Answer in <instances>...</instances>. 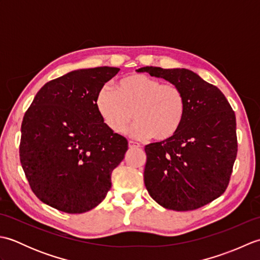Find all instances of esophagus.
<instances>
[{
  "label": "esophagus",
  "mask_w": 260,
  "mask_h": 260,
  "mask_svg": "<svg viewBox=\"0 0 260 260\" xmlns=\"http://www.w3.org/2000/svg\"><path fill=\"white\" fill-rule=\"evenodd\" d=\"M128 146H129V148H139V147H140V144H139V143H135V142L129 141Z\"/></svg>",
  "instance_id": "obj_1"
}]
</instances>
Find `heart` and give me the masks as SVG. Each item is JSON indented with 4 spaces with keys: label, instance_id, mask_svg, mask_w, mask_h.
Wrapping results in <instances>:
<instances>
[{
    "label": "heart",
    "instance_id": "heart-1",
    "mask_svg": "<svg viewBox=\"0 0 260 260\" xmlns=\"http://www.w3.org/2000/svg\"><path fill=\"white\" fill-rule=\"evenodd\" d=\"M95 106L104 124L115 134L124 133L134 116L136 123L128 131L131 137L167 141L183 121L185 97L179 86L133 74L121 78L116 90L108 86L101 88Z\"/></svg>",
    "mask_w": 260,
    "mask_h": 260
}]
</instances>
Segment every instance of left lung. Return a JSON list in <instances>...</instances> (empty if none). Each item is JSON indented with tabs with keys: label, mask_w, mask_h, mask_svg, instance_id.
Returning <instances> with one entry per match:
<instances>
[{
	"label": "left lung",
	"mask_w": 260,
	"mask_h": 260,
	"mask_svg": "<svg viewBox=\"0 0 260 260\" xmlns=\"http://www.w3.org/2000/svg\"><path fill=\"white\" fill-rule=\"evenodd\" d=\"M179 86L185 115L167 141L145 146L144 183L159 206L175 211L201 208L227 189L237 156L236 115L221 90L184 68L143 67Z\"/></svg>",
	"instance_id": "8db88e82"
}]
</instances>
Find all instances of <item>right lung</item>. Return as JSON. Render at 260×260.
<instances>
[{
    "label": "right lung",
    "instance_id": "right-lung-1",
    "mask_svg": "<svg viewBox=\"0 0 260 260\" xmlns=\"http://www.w3.org/2000/svg\"><path fill=\"white\" fill-rule=\"evenodd\" d=\"M119 71H70L38 91L21 125L20 161L33 193L54 209L82 213L97 207L112 186V172L128 142L99 116L98 90Z\"/></svg>",
    "mask_w": 260,
    "mask_h": 260
}]
</instances>
